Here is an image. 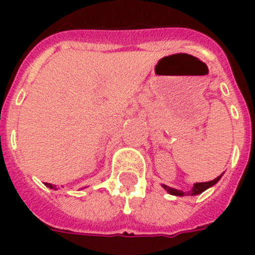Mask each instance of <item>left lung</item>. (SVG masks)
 <instances>
[{
    "label": "left lung",
    "mask_w": 255,
    "mask_h": 255,
    "mask_svg": "<svg viewBox=\"0 0 255 255\" xmlns=\"http://www.w3.org/2000/svg\"><path fill=\"white\" fill-rule=\"evenodd\" d=\"M221 178V176H218L217 178H214V180H212V181H206V182H197V184H194V186L192 188V190H189L188 193L186 192H182V190H178V189H173V188H170V186L168 185H163L164 189L167 190L168 193L173 194V196H196V194H200L202 193L204 190H206L208 188H210V186H213L216 182L218 181Z\"/></svg>",
    "instance_id": "8db88e82"
}]
</instances>
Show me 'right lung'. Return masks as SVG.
Wrapping results in <instances>:
<instances>
[{
  "instance_id": "add662e5",
  "label": "right lung",
  "mask_w": 255,
  "mask_h": 255,
  "mask_svg": "<svg viewBox=\"0 0 255 255\" xmlns=\"http://www.w3.org/2000/svg\"><path fill=\"white\" fill-rule=\"evenodd\" d=\"M45 185H46V186H49V188H51V189H54V188H55V186H54L53 184H50V182H46Z\"/></svg>"
}]
</instances>
